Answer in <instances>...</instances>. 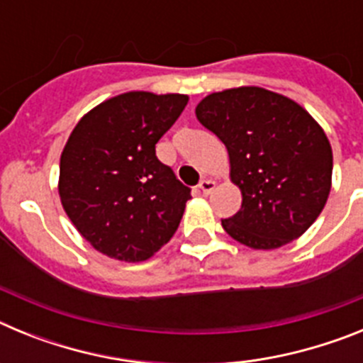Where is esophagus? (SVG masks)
I'll return each instance as SVG.
<instances>
[{
    "instance_id": "1",
    "label": "esophagus",
    "mask_w": 363,
    "mask_h": 363,
    "mask_svg": "<svg viewBox=\"0 0 363 363\" xmlns=\"http://www.w3.org/2000/svg\"><path fill=\"white\" fill-rule=\"evenodd\" d=\"M214 187H216V184H214L213 179H201L200 184H198V189H200V192L201 194H205V196L211 194V192L214 191Z\"/></svg>"
}]
</instances>
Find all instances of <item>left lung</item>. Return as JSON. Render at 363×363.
Returning <instances> with one entry per match:
<instances>
[{"instance_id":"8db88e82","label":"left lung","mask_w":363,"mask_h":363,"mask_svg":"<svg viewBox=\"0 0 363 363\" xmlns=\"http://www.w3.org/2000/svg\"><path fill=\"white\" fill-rule=\"evenodd\" d=\"M196 118L227 147L242 209L221 220L236 242L278 249L300 238L325 207L333 150L303 107L262 86L213 92Z\"/></svg>"}]
</instances>
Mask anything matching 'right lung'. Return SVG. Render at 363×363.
Listing matches in <instances>:
<instances>
[{
    "instance_id": "1",
    "label": "right lung",
    "mask_w": 363,
    "mask_h": 363,
    "mask_svg": "<svg viewBox=\"0 0 363 363\" xmlns=\"http://www.w3.org/2000/svg\"><path fill=\"white\" fill-rule=\"evenodd\" d=\"M185 94L134 91L86 112L60 160V198L83 238L111 258L143 262L179 225L191 189L156 156Z\"/></svg>"
}]
</instances>
